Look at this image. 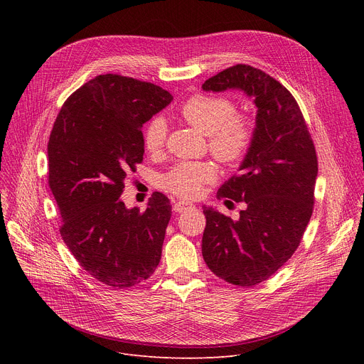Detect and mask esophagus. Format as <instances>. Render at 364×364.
<instances>
[{
  "label": "esophagus",
  "mask_w": 364,
  "mask_h": 364,
  "mask_svg": "<svg viewBox=\"0 0 364 364\" xmlns=\"http://www.w3.org/2000/svg\"><path fill=\"white\" fill-rule=\"evenodd\" d=\"M191 207H194V204H193V203H190V201H184V200H180V201H176V203H174L173 209H174V212L181 213V212H184V210H187V209H191Z\"/></svg>",
  "instance_id": "esophagus-1"
}]
</instances>
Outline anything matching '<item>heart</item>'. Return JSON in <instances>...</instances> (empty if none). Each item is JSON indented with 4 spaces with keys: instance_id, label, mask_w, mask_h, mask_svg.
Masks as SVG:
<instances>
[{
    "instance_id": "1",
    "label": "heart",
    "mask_w": 364,
    "mask_h": 364,
    "mask_svg": "<svg viewBox=\"0 0 364 364\" xmlns=\"http://www.w3.org/2000/svg\"><path fill=\"white\" fill-rule=\"evenodd\" d=\"M235 103L216 95L191 96L178 111L183 122L207 135L213 157L230 166L240 161L253 141V125L249 118L237 115ZM167 127L163 119H152L144 129L142 144L149 154H159L166 144ZM216 178V168L209 161H183L164 177L166 190L186 198L200 196L203 187Z\"/></svg>"
}]
</instances>
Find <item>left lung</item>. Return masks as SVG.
Wrapping results in <instances>:
<instances>
[{
  "label": "left lung",
  "mask_w": 364,
  "mask_h": 364,
  "mask_svg": "<svg viewBox=\"0 0 364 364\" xmlns=\"http://www.w3.org/2000/svg\"><path fill=\"white\" fill-rule=\"evenodd\" d=\"M205 92L242 90L253 99V141L237 176L218 197L245 201L239 219L204 207L201 253L229 284L252 287L272 277L296 250L313 215L318 174L316 148L296 100L265 72L232 66L203 83Z\"/></svg>",
  "instance_id": "1"
}]
</instances>
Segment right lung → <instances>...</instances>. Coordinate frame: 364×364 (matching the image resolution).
Returning <instances> with one entry per match:
<instances>
[{
    "label": "right lung",
    "mask_w": 364,
    "mask_h": 364,
    "mask_svg": "<svg viewBox=\"0 0 364 364\" xmlns=\"http://www.w3.org/2000/svg\"><path fill=\"white\" fill-rule=\"evenodd\" d=\"M171 100L157 85L100 75L69 96L50 134L48 184L60 235L80 267L112 288L145 281L160 264L170 200L157 191L139 212L121 194L144 157L142 125Z\"/></svg>",
    "instance_id": "1"
}]
</instances>
